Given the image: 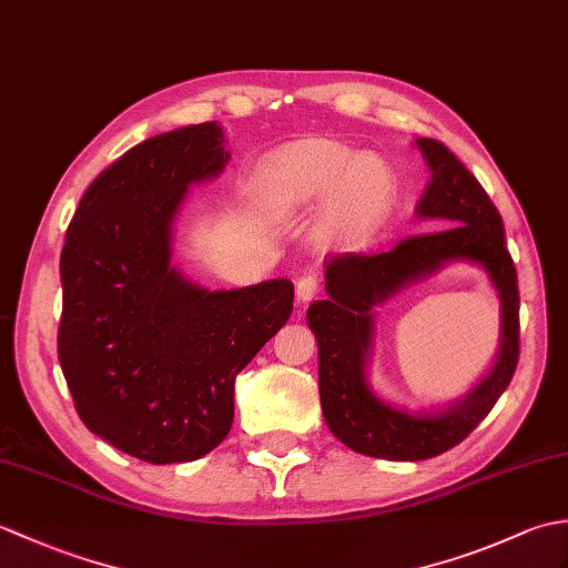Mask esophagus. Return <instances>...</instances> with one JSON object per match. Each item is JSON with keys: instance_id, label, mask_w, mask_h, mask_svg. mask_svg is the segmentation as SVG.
Masks as SVG:
<instances>
[{"instance_id": "obj_1", "label": "esophagus", "mask_w": 568, "mask_h": 568, "mask_svg": "<svg viewBox=\"0 0 568 568\" xmlns=\"http://www.w3.org/2000/svg\"><path fill=\"white\" fill-rule=\"evenodd\" d=\"M295 293H297V303H310V300L320 293V277L312 275V273L303 275L297 281Z\"/></svg>"}]
</instances>
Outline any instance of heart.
<instances>
[{
    "mask_svg": "<svg viewBox=\"0 0 568 568\" xmlns=\"http://www.w3.org/2000/svg\"><path fill=\"white\" fill-rule=\"evenodd\" d=\"M324 204V224L336 232H366L395 195L393 168L332 139H305L271 153L253 185V200L271 216H291Z\"/></svg>",
    "mask_w": 568,
    "mask_h": 568,
    "instance_id": "heart-1",
    "label": "heart"
}]
</instances>
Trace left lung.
Returning <instances> with one entry per match:
<instances>
[{
  "label": "left lung",
  "instance_id": "obj_1",
  "mask_svg": "<svg viewBox=\"0 0 568 568\" xmlns=\"http://www.w3.org/2000/svg\"><path fill=\"white\" fill-rule=\"evenodd\" d=\"M417 146L432 168V183L417 214L444 224L442 232L407 236L385 253L334 256L324 273L329 297L307 310L320 346V400L327 427L348 449L390 462H422L464 442L508 388L520 358V291L505 246L503 216L442 141L417 139ZM458 257L484 264L501 293L499 364L458 406L437 416H409L378 402L365 383L369 307L415 276Z\"/></svg>",
  "mask_w": 568,
  "mask_h": 568
}]
</instances>
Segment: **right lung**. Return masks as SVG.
<instances>
[{
	"label": "right lung",
	"instance_id": "1",
	"mask_svg": "<svg viewBox=\"0 0 568 568\" xmlns=\"http://www.w3.org/2000/svg\"><path fill=\"white\" fill-rule=\"evenodd\" d=\"M229 161L214 122L153 136L92 180L60 253L58 358L90 432L149 464L222 444L234 381L293 312L285 277L204 291L171 265L187 185Z\"/></svg>",
	"mask_w": 568,
	"mask_h": 568
}]
</instances>
